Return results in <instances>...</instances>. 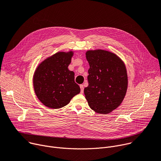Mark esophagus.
I'll use <instances>...</instances> for the list:
<instances>
[{"instance_id": "1", "label": "esophagus", "mask_w": 161, "mask_h": 161, "mask_svg": "<svg viewBox=\"0 0 161 161\" xmlns=\"http://www.w3.org/2000/svg\"><path fill=\"white\" fill-rule=\"evenodd\" d=\"M80 89H81V93L83 94V91H84V86H83V85H80Z\"/></svg>"}]
</instances>
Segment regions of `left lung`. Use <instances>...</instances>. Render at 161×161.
Returning a JSON list of instances; mask_svg holds the SVG:
<instances>
[{"mask_svg":"<svg viewBox=\"0 0 161 161\" xmlns=\"http://www.w3.org/2000/svg\"><path fill=\"white\" fill-rule=\"evenodd\" d=\"M85 55L90 66L85 98L94 112L108 114L121 105L126 95V66L118 56L106 50H89Z\"/></svg>","mask_w":161,"mask_h":161,"instance_id":"8db88e82","label":"left lung"}]
</instances>
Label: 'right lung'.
I'll use <instances>...</instances> for the list:
<instances>
[{"label": "right lung", "instance_id": "add662e5", "mask_svg": "<svg viewBox=\"0 0 161 161\" xmlns=\"http://www.w3.org/2000/svg\"><path fill=\"white\" fill-rule=\"evenodd\" d=\"M74 52H58L37 66L33 78L35 94L48 108L64 107L80 92L75 72L68 69Z\"/></svg>", "mask_w": 161, "mask_h": 161}]
</instances>
